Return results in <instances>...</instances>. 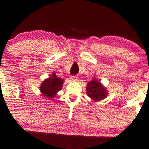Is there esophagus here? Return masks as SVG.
Returning a JSON list of instances; mask_svg holds the SVG:
<instances>
[{
    "mask_svg": "<svg viewBox=\"0 0 149 149\" xmlns=\"http://www.w3.org/2000/svg\"><path fill=\"white\" fill-rule=\"evenodd\" d=\"M77 79H78V77L77 76H72L71 77V79L72 81H77Z\"/></svg>",
    "mask_w": 149,
    "mask_h": 149,
    "instance_id": "34e87169",
    "label": "esophagus"
}]
</instances>
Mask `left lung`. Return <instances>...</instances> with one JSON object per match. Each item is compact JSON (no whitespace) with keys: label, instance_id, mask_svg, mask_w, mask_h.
<instances>
[{"label":"left lung","instance_id":"8db88e82","mask_svg":"<svg viewBox=\"0 0 149 149\" xmlns=\"http://www.w3.org/2000/svg\"><path fill=\"white\" fill-rule=\"evenodd\" d=\"M87 94L94 101H100L105 98L107 94L100 81L97 79H93L88 83Z\"/></svg>","mask_w":149,"mask_h":149}]
</instances>
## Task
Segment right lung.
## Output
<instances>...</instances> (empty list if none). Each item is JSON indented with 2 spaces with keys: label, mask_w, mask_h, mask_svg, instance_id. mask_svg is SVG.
Instances as JSON below:
<instances>
[{
  "label": "right lung",
  "mask_w": 149,
  "mask_h": 149,
  "mask_svg": "<svg viewBox=\"0 0 149 149\" xmlns=\"http://www.w3.org/2000/svg\"><path fill=\"white\" fill-rule=\"evenodd\" d=\"M63 84V80L56 77L55 74H52L49 79H45L40 86V91L42 95L47 98H53L55 97L58 91L62 89Z\"/></svg>",
  "instance_id": "right-lung-1"
}]
</instances>
